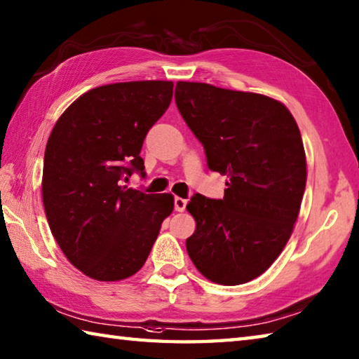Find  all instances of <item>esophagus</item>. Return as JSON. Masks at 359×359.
<instances>
[{"label": "esophagus", "instance_id": "34e87169", "mask_svg": "<svg viewBox=\"0 0 359 359\" xmlns=\"http://www.w3.org/2000/svg\"><path fill=\"white\" fill-rule=\"evenodd\" d=\"M185 207H187V199H184V198H174V208L177 212H184L185 210Z\"/></svg>", "mask_w": 359, "mask_h": 359}]
</instances>
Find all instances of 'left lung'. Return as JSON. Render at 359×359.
Masks as SVG:
<instances>
[{"mask_svg":"<svg viewBox=\"0 0 359 359\" xmlns=\"http://www.w3.org/2000/svg\"><path fill=\"white\" fill-rule=\"evenodd\" d=\"M175 103L208 169L229 177L223 199L188 202V256L208 281L245 284L270 269L298 218L308 175L299 128L284 103L256 93L177 81Z\"/></svg>","mask_w":359,"mask_h":359,"instance_id":"1","label":"left lung"}]
</instances>
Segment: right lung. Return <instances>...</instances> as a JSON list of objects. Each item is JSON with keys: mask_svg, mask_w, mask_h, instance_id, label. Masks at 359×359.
I'll list each match as a JSON object with an SVG mask.
<instances>
[{"mask_svg": "<svg viewBox=\"0 0 359 359\" xmlns=\"http://www.w3.org/2000/svg\"><path fill=\"white\" fill-rule=\"evenodd\" d=\"M172 81H127L88 90L56 121L45 147L42 201L64 256L95 281L138 271L174 210L169 193L122 185L144 175L142 142L172 99Z\"/></svg>", "mask_w": 359, "mask_h": 359, "instance_id": "right-lung-1", "label": "right lung"}]
</instances>
